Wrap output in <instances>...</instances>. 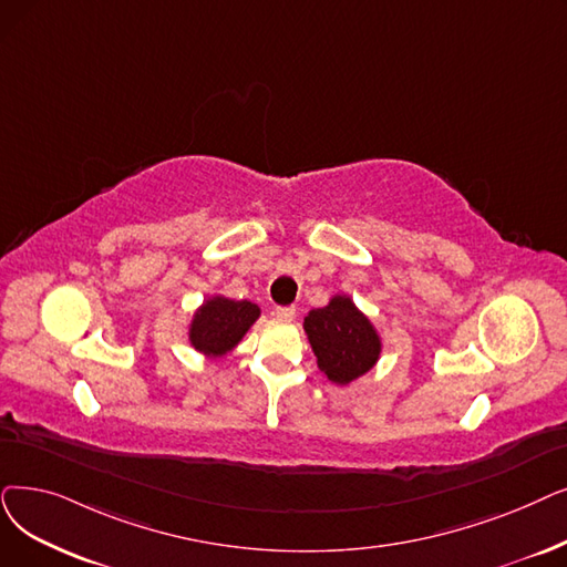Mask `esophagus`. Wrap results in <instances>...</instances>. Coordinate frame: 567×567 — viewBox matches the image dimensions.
Returning a JSON list of instances; mask_svg holds the SVG:
<instances>
[{
    "label": "esophagus",
    "instance_id": "34e87169",
    "mask_svg": "<svg viewBox=\"0 0 567 567\" xmlns=\"http://www.w3.org/2000/svg\"><path fill=\"white\" fill-rule=\"evenodd\" d=\"M274 315L278 319H282V322H289V319H293V315H297V308H293V306H278L274 310Z\"/></svg>",
    "mask_w": 567,
    "mask_h": 567
}]
</instances>
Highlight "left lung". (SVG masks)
<instances>
[{
  "label": "left lung",
  "instance_id": "1",
  "mask_svg": "<svg viewBox=\"0 0 567 567\" xmlns=\"http://www.w3.org/2000/svg\"><path fill=\"white\" fill-rule=\"evenodd\" d=\"M303 329L319 371L336 384L354 382L380 359L382 340L371 319L342 293H336L324 308L310 310L303 319Z\"/></svg>",
  "mask_w": 567,
  "mask_h": 567
}]
</instances>
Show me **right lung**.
I'll return each instance as SVG.
<instances>
[{
    "label": "right lung",
    "instance_id": "add662e5",
    "mask_svg": "<svg viewBox=\"0 0 567 567\" xmlns=\"http://www.w3.org/2000/svg\"><path fill=\"white\" fill-rule=\"evenodd\" d=\"M261 315L252 301H231L225 297H210L194 312L189 324V342L196 352L210 359L225 357L248 333Z\"/></svg>",
    "mask_w": 567,
    "mask_h": 567
}]
</instances>
